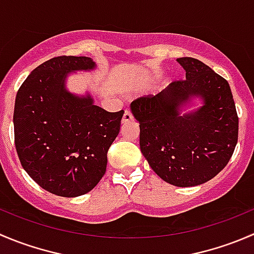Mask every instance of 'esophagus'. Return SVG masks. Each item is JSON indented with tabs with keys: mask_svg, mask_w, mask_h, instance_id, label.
Masks as SVG:
<instances>
[{
	"mask_svg": "<svg viewBox=\"0 0 254 254\" xmlns=\"http://www.w3.org/2000/svg\"><path fill=\"white\" fill-rule=\"evenodd\" d=\"M132 120V114L130 112H125L124 115H123V119H122V123L123 124H127V123H130Z\"/></svg>",
	"mask_w": 254,
	"mask_h": 254,
	"instance_id": "obj_1",
	"label": "esophagus"
}]
</instances>
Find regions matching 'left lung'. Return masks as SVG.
Returning <instances> with one entry per match:
<instances>
[{"instance_id":"8db88e82","label":"left lung","mask_w":254,"mask_h":254,"mask_svg":"<svg viewBox=\"0 0 254 254\" xmlns=\"http://www.w3.org/2000/svg\"><path fill=\"white\" fill-rule=\"evenodd\" d=\"M177 62L186 79L135 99L131 113L150 167L169 184L191 187L213 179L228 164L238 141V115L225 78L196 58ZM192 96H200L204 105L181 117L179 108Z\"/></svg>"}]
</instances>
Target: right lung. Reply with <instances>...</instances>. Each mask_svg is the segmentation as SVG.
I'll use <instances>...</instances> for the list:
<instances>
[{"mask_svg": "<svg viewBox=\"0 0 254 254\" xmlns=\"http://www.w3.org/2000/svg\"><path fill=\"white\" fill-rule=\"evenodd\" d=\"M94 67L89 57H54L27 77L16 95L19 161L42 189L62 197H77L97 186L120 131L124 110L107 112L89 95L79 98L65 90L68 73Z\"/></svg>", "mask_w": 254, "mask_h": 254, "instance_id": "right-lung-1", "label": "right lung"}]
</instances>
